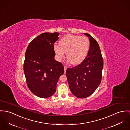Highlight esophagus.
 <instances>
[{
    "mask_svg": "<svg viewBox=\"0 0 130 130\" xmlns=\"http://www.w3.org/2000/svg\"><path fill=\"white\" fill-rule=\"evenodd\" d=\"M67 69V67H66V66H64V72H65V73H66V71Z\"/></svg>",
    "mask_w": 130,
    "mask_h": 130,
    "instance_id": "obj_1",
    "label": "esophagus"
}]
</instances>
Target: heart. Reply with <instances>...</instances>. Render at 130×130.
<instances>
[{
  "label": "heart",
  "mask_w": 130,
  "mask_h": 130,
  "mask_svg": "<svg viewBox=\"0 0 130 130\" xmlns=\"http://www.w3.org/2000/svg\"><path fill=\"white\" fill-rule=\"evenodd\" d=\"M59 45L54 44L53 50L58 61H62L65 57L71 64L77 65L85 60L90 46V40L85 36L67 35L59 41Z\"/></svg>",
  "instance_id": "b5f03b06"
}]
</instances>
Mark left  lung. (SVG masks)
<instances>
[{
	"label": "left lung",
	"instance_id": "8db88e82",
	"mask_svg": "<svg viewBox=\"0 0 130 130\" xmlns=\"http://www.w3.org/2000/svg\"><path fill=\"white\" fill-rule=\"evenodd\" d=\"M90 46L86 59L78 66L66 70V75L72 93L77 98L84 99L93 93L100 85L103 61L99 45L90 35Z\"/></svg>",
	"mask_w": 130,
	"mask_h": 130
}]
</instances>
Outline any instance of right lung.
I'll use <instances>...</instances> for the list:
<instances>
[{"instance_id":"right-lung-1","label":"right lung","mask_w":130,"mask_h":130,"mask_svg":"<svg viewBox=\"0 0 130 130\" xmlns=\"http://www.w3.org/2000/svg\"><path fill=\"white\" fill-rule=\"evenodd\" d=\"M58 32H44L29 44L25 53L24 72L27 84L32 93L41 98L52 96L56 84L64 73L61 63L55 60L54 43Z\"/></svg>"}]
</instances>
